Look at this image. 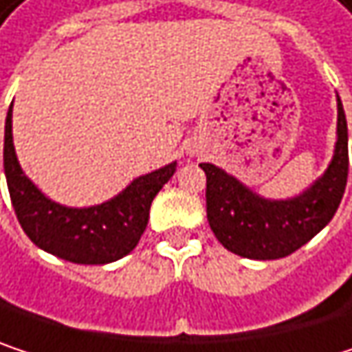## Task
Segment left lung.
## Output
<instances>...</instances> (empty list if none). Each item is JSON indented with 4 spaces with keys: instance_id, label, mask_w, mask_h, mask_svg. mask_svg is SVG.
<instances>
[{
    "instance_id": "8db88e82",
    "label": "left lung",
    "mask_w": 352,
    "mask_h": 352,
    "mask_svg": "<svg viewBox=\"0 0 352 352\" xmlns=\"http://www.w3.org/2000/svg\"><path fill=\"white\" fill-rule=\"evenodd\" d=\"M336 144L328 169L296 197L267 199L224 169L201 163L206 173L208 222L230 252L271 261L310 243L336 214L349 175V132L342 102L336 96Z\"/></svg>"
}]
</instances>
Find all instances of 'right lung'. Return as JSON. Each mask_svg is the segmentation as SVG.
Masks as SVG:
<instances>
[{
	"label": "right lung",
	"instance_id": "obj_1",
	"mask_svg": "<svg viewBox=\"0 0 352 352\" xmlns=\"http://www.w3.org/2000/svg\"><path fill=\"white\" fill-rule=\"evenodd\" d=\"M12 107L14 102L6 118L3 171L12 206L28 239L38 248L77 265H106L134 250L148 224L155 195L175 173V161L136 177L104 204L69 208L46 197L22 171L14 148Z\"/></svg>",
	"mask_w": 352,
	"mask_h": 352
}]
</instances>
